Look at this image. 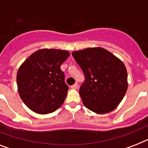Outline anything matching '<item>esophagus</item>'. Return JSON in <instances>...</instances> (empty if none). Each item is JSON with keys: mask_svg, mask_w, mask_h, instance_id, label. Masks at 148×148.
Segmentation results:
<instances>
[{"mask_svg": "<svg viewBox=\"0 0 148 148\" xmlns=\"http://www.w3.org/2000/svg\"><path fill=\"white\" fill-rule=\"evenodd\" d=\"M77 87H78V85H77V84L75 83V84H73V85H72L71 87V88L72 89H74V90H76L77 88Z\"/></svg>", "mask_w": 148, "mask_h": 148, "instance_id": "1", "label": "esophagus"}]
</instances>
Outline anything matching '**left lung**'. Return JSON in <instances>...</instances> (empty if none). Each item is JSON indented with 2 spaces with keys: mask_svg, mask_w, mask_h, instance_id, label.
<instances>
[{
  "mask_svg": "<svg viewBox=\"0 0 148 148\" xmlns=\"http://www.w3.org/2000/svg\"><path fill=\"white\" fill-rule=\"evenodd\" d=\"M72 56L85 77L79 90L84 106L96 114L114 110L127 89V73L124 63L102 47L74 51Z\"/></svg>",
  "mask_w": 148,
  "mask_h": 148,
  "instance_id": "8db88e82",
  "label": "left lung"
}]
</instances>
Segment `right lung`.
Instances as JSON below:
<instances>
[{"mask_svg":"<svg viewBox=\"0 0 148 148\" xmlns=\"http://www.w3.org/2000/svg\"><path fill=\"white\" fill-rule=\"evenodd\" d=\"M70 56L67 51L40 49L29 56L17 74V90L32 111L46 114L62 105L68 87L60 65Z\"/></svg>","mask_w":148,"mask_h":148,"instance_id":"right-lung-1","label":"right lung"}]
</instances>
